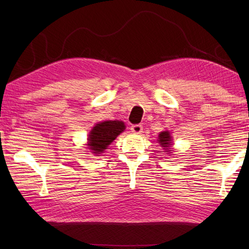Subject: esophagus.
I'll list each match as a JSON object with an SVG mask.
<instances>
[{
    "label": "esophagus",
    "instance_id": "esophagus-1",
    "mask_svg": "<svg viewBox=\"0 0 249 249\" xmlns=\"http://www.w3.org/2000/svg\"><path fill=\"white\" fill-rule=\"evenodd\" d=\"M130 130L133 131L134 134H141L143 131V126L140 124H135L130 126Z\"/></svg>",
    "mask_w": 249,
    "mask_h": 249
}]
</instances>
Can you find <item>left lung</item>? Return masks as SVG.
<instances>
[{"instance_id": "obj_1", "label": "left lung", "mask_w": 249, "mask_h": 249, "mask_svg": "<svg viewBox=\"0 0 249 249\" xmlns=\"http://www.w3.org/2000/svg\"><path fill=\"white\" fill-rule=\"evenodd\" d=\"M158 142L165 149V151H169V146L171 145V137L169 131H162V133H160V136H158Z\"/></svg>"}]
</instances>
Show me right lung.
I'll use <instances>...</instances> for the list:
<instances>
[{
    "label": "right lung",
    "instance_id": "1",
    "mask_svg": "<svg viewBox=\"0 0 249 249\" xmlns=\"http://www.w3.org/2000/svg\"><path fill=\"white\" fill-rule=\"evenodd\" d=\"M124 129L125 125L121 121H105L96 124L89 135V150L95 155L100 154Z\"/></svg>",
    "mask_w": 249,
    "mask_h": 249
}]
</instances>
